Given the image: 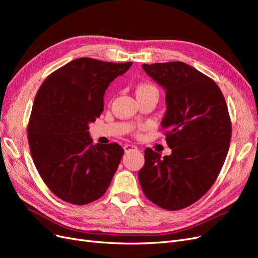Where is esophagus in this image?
<instances>
[{"label":"esophagus","instance_id":"obj_1","mask_svg":"<svg viewBox=\"0 0 258 258\" xmlns=\"http://www.w3.org/2000/svg\"><path fill=\"white\" fill-rule=\"evenodd\" d=\"M123 148H124V152H126V153L132 152V151H138V147L136 145H131V144H126L123 146Z\"/></svg>","mask_w":258,"mask_h":258}]
</instances>
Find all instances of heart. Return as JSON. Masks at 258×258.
I'll return each instance as SVG.
<instances>
[{
	"mask_svg": "<svg viewBox=\"0 0 258 258\" xmlns=\"http://www.w3.org/2000/svg\"><path fill=\"white\" fill-rule=\"evenodd\" d=\"M152 90H156L152 85H148V84H142V85H139L137 87V95L139 93H143V92H147V91H152Z\"/></svg>",
	"mask_w": 258,
	"mask_h": 258,
	"instance_id": "1",
	"label": "heart"
}]
</instances>
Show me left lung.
<instances>
[{"label":"left lung","instance_id":"8db88e82","mask_svg":"<svg viewBox=\"0 0 258 258\" xmlns=\"http://www.w3.org/2000/svg\"><path fill=\"white\" fill-rule=\"evenodd\" d=\"M142 68L166 92L161 128L171 155L146 148L139 181L155 205L181 210L204 196L224 165L231 139L228 108L215 82L184 62Z\"/></svg>","mask_w":258,"mask_h":258}]
</instances>
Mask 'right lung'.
Listing matches in <instances>:
<instances>
[{
    "label": "right lung",
    "mask_w": 258,
    "mask_h": 258,
    "mask_svg": "<svg viewBox=\"0 0 258 258\" xmlns=\"http://www.w3.org/2000/svg\"><path fill=\"white\" fill-rule=\"evenodd\" d=\"M131 66L79 58L51 73L37 91L28 127L30 151L43 181L60 199L87 205L110 185L123 148L93 145L89 124L103 111L108 85Z\"/></svg>",
    "instance_id": "obj_1"
}]
</instances>
